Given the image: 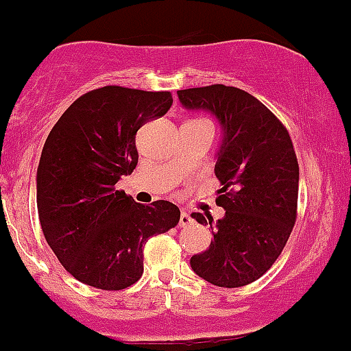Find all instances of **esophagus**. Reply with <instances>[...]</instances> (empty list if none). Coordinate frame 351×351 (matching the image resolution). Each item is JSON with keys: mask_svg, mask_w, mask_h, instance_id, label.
Wrapping results in <instances>:
<instances>
[{"mask_svg": "<svg viewBox=\"0 0 351 351\" xmlns=\"http://www.w3.org/2000/svg\"><path fill=\"white\" fill-rule=\"evenodd\" d=\"M190 223H192V217H190V214L185 213V210H182V213H180L178 226H180V228H185V226H189Z\"/></svg>", "mask_w": 351, "mask_h": 351, "instance_id": "1", "label": "esophagus"}]
</instances>
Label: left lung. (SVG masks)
<instances>
[{"mask_svg": "<svg viewBox=\"0 0 351 351\" xmlns=\"http://www.w3.org/2000/svg\"><path fill=\"white\" fill-rule=\"evenodd\" d=\"M176 94L185 110L209 113L223 132L214 173L224 216L214 223L192 214L209 224L214 240L190 266L216 287H245L276 262L295 226L300 173L293 144L283 123L245 90L216 84Z\"/></svg>", "mask_w": 351, "mask_h": 351, "instance_id": "left-lung-1", "label": "left lung"}]
</instances>
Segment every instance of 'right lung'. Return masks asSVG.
<instances>
[{"label": "right lung", "mask_w": 351, "mask_h": 351, "mask_svg": "<svg viewBox=\"0 0 351 351\" xmlns=\"http://www.w3.org/2000/svg\"><path fill=\"white\" fill-rule=\"evenodd\" d=\"M169 93L106 85L78 97L46 138L37 166V213L47 245L80 283L123 290L144 273V243L175 228L168 200L137 204L114 190L138 162L135 135L165 117Z\"/></svg>", "instance_id": "1"}]
</instances>
